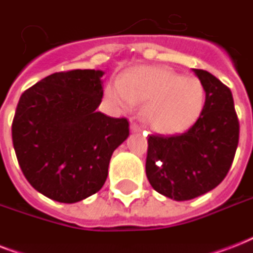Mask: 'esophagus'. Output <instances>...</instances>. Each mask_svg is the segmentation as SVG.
Returning a JSON list of instances; mask_svg holds the SVG:
<instances>
[{"label":"esophagus","mask_w":253,"mask_h":253,"mask_svg":"<svg viewBox=\"0 0 253 253\" xmlns=\"http://www.w3.org/2000/svg\"><path fill=\"white\" fill-rule=\"evenodd\" d=\"M130 130L132 131V132H142L143 128L140 126H139V125H136V123H131Z\"/></svg>","instance_id":"esophagus-1"}]
</instances>
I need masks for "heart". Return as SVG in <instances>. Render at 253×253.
<instances>
[{"label":"heart","mask_w":253,"mask_h":253,"mask_svg":"<svg viewBox=\"0 0 253 253\" xmlns=\"http://www.w3.org/2000/svg\"><path fill=\"white\" fill-rule=\"evenodd\" d=\"M107 95L128 109L147 102L143 117L147 125L163 134H177L200 118L205 105V89L196 77H182L166 67H138L125 73L118 87Z\"/></svg>","instance_id":"heart-1"}]
</instances>
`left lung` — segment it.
<instances>
[{"label":"left lung","mask_w":253,"mask_h":253,"mask_svg":"<svg viewBox=\"0 0 253 253\" xmlns=\"http://www.w3.org/2000/svg\"><path fill=\"white\" fill-rule=\"evenodd\" d=\"M193 72L206 93L200 118L184 134L148 138V181L174 201L193 200L216 188L231 168L239 143L231 90L208 71Z\"/></svg>","instance_id":"left-lung-1"}]
</instances>
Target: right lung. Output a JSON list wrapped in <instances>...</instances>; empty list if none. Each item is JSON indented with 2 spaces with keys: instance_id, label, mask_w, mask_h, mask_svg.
Masks as SVG:
<instances>
[{
  "instance_id": "add662e5",
  "label": "right lung",
  "mask_w": 253,
  "mask_h": 253,
  "mask_svg": "<svg viewBox=\"0 0 253 253\" xmlns=\"http://www.w3.org/2000/svg\"><path fill=\"white\" fill-rule=\"evenodd\" d=\"M103 71L52 73L21 95L11 135L18 163L31 186L63 204L102 188L111 155L128 138V121L111 118L102 101Z\"/></svg>"
}]
</instances>
